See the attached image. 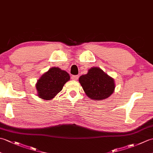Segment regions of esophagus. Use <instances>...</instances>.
<instances>
[{"label": "esophagus", "mask_w": 153, "mask_h": 153, "mask_svg": "<svg viewBox=\"0 0 153 153\" xmlns=\"http://www.w3.org/2000/svg\"><path fill=\"white\" fill-rule=\"evenodd\" d=\"M71 78L73 80H77L79 78V76H72L71 77Z\"/></svg>", "instance_id": "esophagus-1"}]
</instances>
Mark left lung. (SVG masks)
Returning <instances> with one entry per match:
<instances>
[{
    "mask_svg": "<svg viewBox=\"0 0 153 153\" xmlns=\"http://www.w3.org/2000/svg\"><path fill=\"white\" fill-rule=\"evenodd\" d=\"M79 82L90 99H106L114 93L115 84L113 78L99 68H91L88 73L81 76Z\"/></svg>",
    "mask_w": 153,
    "mask_h": 153,
    "instance_id": "obj_1",
    "label": "left lung"
}]
</instances>
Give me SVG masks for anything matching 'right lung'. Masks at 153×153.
Returning <instances> with one entry per match:
<instances>
[{
    "mask_svg": "<svg viewBox=\"0 0 153 153\" xmlns=\"http://www.w3.org/2000/svg\"><path fill=\"white\" fill-rule=\"evenodd\" d=\"M70 78V75L66 71L59 68H51L41 77L36 84L39 97L45 100L54 98Z\"/></svg>",
    "mask_w": 153,
    "mask_h": 153,
    "instance_id": "obj_1",
    "label": "right lung"
}]
</instances>
